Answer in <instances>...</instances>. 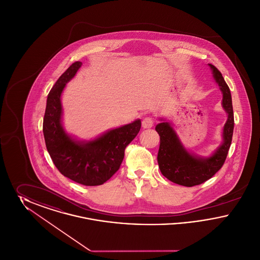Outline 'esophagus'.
<instances>
[{
    "instance_id": "1",
    "label": "esophagus",
    "mask_w": 260,
    "mask_h": 260,
    "mask_svg": "<svg viewBox=\"0 0 260 260\" xmlns=\"http://www.w3.org/2000/svg\"><path fill=\"white\" fill-rule=\"evenodd\" d=\"M153 124H154V120L150 117H146L142 120V127L143 128H150L153 126Z\"/></svg>"
}]
</instances>
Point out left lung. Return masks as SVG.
Listing matches in <instances>:
<instances>
[{
    "instance_id": "8db88e82",
    "label": "left lung",
    "mask_w": 260,
    "mask_h": 260,
    "mask_svg": "<svg viewBox=\"0 0 260 260\" xmlns=\"http://www.w3.org/2000/svg\"><path fill=\"white\" fill-rule=\"evenodd\" d=\"M208 66L214 82L222 93L221 105L227 114L220 145L207 157L199 156L186 148L173 124L164 118H159L161 123L155 127L160 136L157 160L161 174L173 183L186 187L199 185L207 181L221 169L233 136L234 114L230 89L221 73L212 64H208Z\"/></svg>"
}]
</instances>
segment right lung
<instances>
[{
  "label": "right lung",
  "mask_w": 260,
  "mask_h": 260,
  "mask_svg": "<svg viewBox=\"0 0 260 260\" xmlns=\"http://www.w3.org/2000/svg\"><path fill=\"white\" fill-rule=\"evenodd\" d=\"M81 66L82 62L73 63L51 88L43 132L50 158L64 176L83 185H101L119 170L124 149L139 133L141 121L136 119L89 140H81L68 134L62 124V92Z\"/></svg>",
  "instance_id": "obj_1"
}]
</instances>
